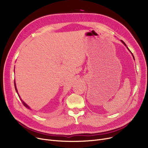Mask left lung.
Listing matches in <instances>:
<instances>
[{"label": "left lung", "instance_id": "obj_1", "mask_svg": "<svg viewBox=\"0 0 148 148\" xmlns=\"http://www.w3.org/2000/svg\"><path fill=\"white\" fill-rule=\"evenodd\" d=\"M121 42H122V43H123V44L124 45H125V46L127 47V45L125 44V42H123V41L122 40H121ZM127 49H128V50L129 51H130V50H129V49H128V47H127ZM130 52H131V51H130ZM131 54H132V55H133V58H134V56H133V53H131Z\"/></svg>", "mask_w": 148, "mask_h": 148}]
</instances>
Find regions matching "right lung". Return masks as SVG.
Returning a JSON list of instances; mask_svg holds the SVG:
<instances>
[{"mask_svg":"<svg viewBox=\"0 0 148 148\" xmlns=\"http://www.w3.org/2000/svg\"><path fill=\"white\" fill-rule=\"evenodd\" d=\"M14 86H15V90H16V92H17V94H18V97H20V99H21V102H22V103H23V104L27 108H28V109H30L31 110V108H30V107L28 106V105H27L24 101H23L21 99V98H20V95H18V91H17V88H16V85H15V81H14Z\"/></svg>","mask_w":148,"mask_h":148,"instance_id":"add662e5","label":"right lung"}]
</instances>
